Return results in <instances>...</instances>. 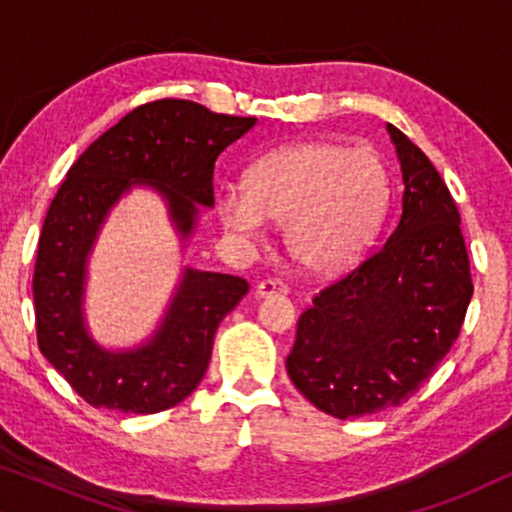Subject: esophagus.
<instances>
[{
    "label": "esophagus",
    "mask_w": 512,
    "mask_h": 512,
    "mask_svg": "<svg viewBox=\"0 0 512 512\" xmlns=\"http://www.w3.org/2000/svg\"><path fill=\"white\" fill-rule=\"evenodd\" d=\"M286 284L279 282V279H263L261 284L256 286L258 298H270V296H286Z\"/></svg>",
    "instance_id": "obj_1"
}]
</instances>
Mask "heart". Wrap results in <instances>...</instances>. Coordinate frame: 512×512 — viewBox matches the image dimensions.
Listing matches in <instances>:
<instances>
[{
	"label": "heart",
	"mask_w": 512,
	"mask_h": 512,
	"mask_svg": "<svg viewBox=\"0 0 512 512\" xmlns=\"http://www.w3.org/2000/svg\"><path fill=\"white\" fill-rule=\"evenodd\" d=\"M389 198L387 170L366 146L305 142L265 153L247 191L219 200L223 226L254 240L265 223L284 226L286 251L307 272H333L361 256Z\"/></svg>",
	"instance_id": "obj_1"
}]
</instances>
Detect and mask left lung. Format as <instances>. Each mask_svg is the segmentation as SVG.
Returning a JSON list of instances; mask_svg holds the SVG:
<instances>
[{
  "label": "left lung",
  "mask_w": 512,
  "mask_h": 512,
  "mask_svg": "<svg viewBox=\"0 0 512 512\" xmlns=\"http://www.w3.org/2000/svg\"><path fill=\"white\" fill-rule=\"evenodd\" d=\"M403 174L401 214L373 254L300 314L286 373L326 415L408 401L454 340L473 296L459 209L424 151L387 125Z\"/></svg>",
  "instance_id": "left-lung-1"
}]
</instances>
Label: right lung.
Returning <instances> with one entry per match:
<instances>
[{
    "mask_svg": "<svg viewBox=\"0 0 512 512\" xmlns=\"http://www.w3.org/2000/svg\"><path fill=\"white\" fill-rule=\"evenodd\" d=\"M256 118L214 114L191 100L132 109L69 167L39 235L32 293L37 342L93 408L151 415L184 401L207 373L214 333L247 296V279L184 268L156 333L139 347L104 349L83 319L86 265L104 219L132 186L156 188L181 240L214 207V163Z\"/></svg>",
    "mask_w": 512,
    "mask_h": 512,
    "instance_id": "right-lung-1",
    "label": "right lung"
}]
</instances>
